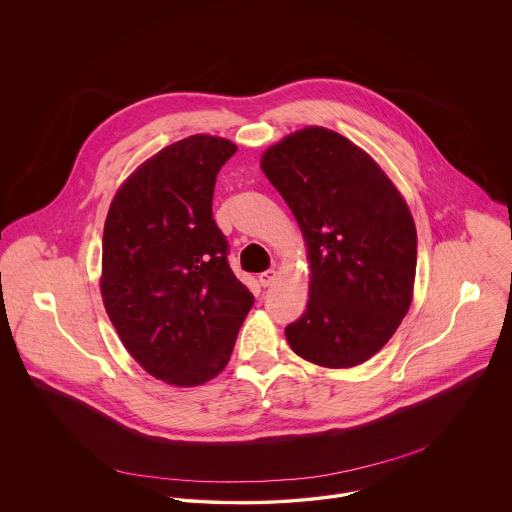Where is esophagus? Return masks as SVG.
I'll return each mask as SVG.
<instances>
[{"label":"esophagus","mask_w":512,"mask_h":512,"mask_svg":"<svg viewBox=\"0 0 512 512\" xmlns=\"http://www.w3.org/2000/svg\"><path fill=\"white\" fill-rule=\"evenodd\" d=\"M276 280H278V272H276V270H266V272H262V274L258 276V282H260V286H264V288L274 286Z\"/></svg>","instance_id":"obj_1"}]
</instances>
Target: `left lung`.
I'll list each match as a JSON object with an SVG mask.
<instances>
[{"label": "left lung", "instance_id": "8db88e82", "mask_svg": "<svg viewBox=\"0 0 512 512\" xmlns=\"http://www.w3.org/2000/svg\"><path fill=\"white\" fill-rule=\"evenodd\" d=\"M299 224L309 299L286 327L293 353L325 368L374 357L410 309L416 224L382 167L345 136L307 126L260 157Z\"/></svg>", "mask_w": 512, "mask_h": 512}]
</instances>
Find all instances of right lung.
I'll return each mask as SVG.
<instances>
[{
  "mask_svg": "<svg viewBox=\"0 0 512 512\" xmlns=\"http://www.w3.org/2000/svg\"><path fill=\"white\" fill-rule=\"evenodd\" d=\"M236 149L209 134L163 147L120 185L104 222V309L134 361L177 388L224 370L254 303L213 219L217 173Z\"/></svg>",
  "mask_w": 512,
  "mask_h": 512,
  "instance_id": "add662e5",
  "label": "right lung"
}]
</instances>
